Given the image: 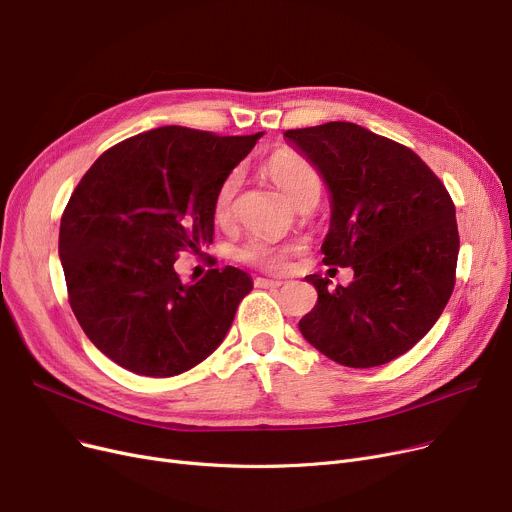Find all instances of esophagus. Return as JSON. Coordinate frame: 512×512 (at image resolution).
Segmentation results:
<instances>
[{"mask_svg": "<svg viewBox=\"0 0 512 512\" xmlns=\"http://www.w3.org/2000/svg\"><path fill=\"white\" fill-rule=\"evenodd\" d=\"M280 286H282L280 280H267V278L255 280V288H280Z\"/></svg>", "mask_w": 512, "mask_h": 512, "instance_id": "esophagus-1", "label": "esophagus"}]
</instances>
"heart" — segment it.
I'll return each mask as SVG.
<instances>
[{"mask_svg": "<svg viewBox=\"0 0 512 512\" xmlns=\"http://www.w3.org/2000/svg\"><path fill=\"white\" fill-rule=\"evenodd\" d=\"M263 168L269 175V179L278 187H282L296 206L306 210V208H313L319 201L323 193V181L317 166L309 158H304L294 150H278L265 160ZM238 189H241V175H238L236 170H232V173L226 175V179L220 183L214 197V214L218 220L230 218ZM290 251H292L290 247H282L267 241V238L255 236L238 247L234 251V257L241 263L257 265L269 271H278L286 267V259Z\"/></svg>", "mask_w": 512, "mask_h": 512, "instance_id": "1", "label": "heart"}]
</instances>
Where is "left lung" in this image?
I'll use <instances>...</instances> for the list:
<instances>
[{
	"label": "left lung",
	"instance_id": "8db88e82",
	"mask_svg": "<svg viewBox=\"0 0 512 512\" xmlns=\"http://www.w3.org/2000/svg\"><path fill=\"white\" fill-rule=\"evenodd\" d=\"M284 135L331 191L323 263L354 269V280L335 290L317 274L304 278L319 300L300 319V333L337 364H387L420 342L453 294L455 203L414 150L356 123Z\"/></svg>",
	"mask_w": 512,
	"mask_h": 512
}]
</instances>
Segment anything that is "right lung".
I'll return each mask as SVG.
<instances>
[{"label": "right lung", "instance_id": "obj_1", "mask_svg": "<svg viewBox=\"0 0 512 512\" xmlns=\"http://www.w3.org/2000/svg\"><path fill=\"white\" fill-rule=\"evenodd\" d=\"M259 138L166 125L102 152L80 179L59 228L67 300L119 366L175 377L222 344L249 274L226 265L189 286L175 261L212 243L216 191Z\"/></svg>", "mask_w": 512, "mask_h": 512}]
</instances>
